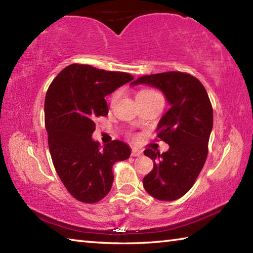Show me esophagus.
I'll return each mask as SVG.
<instances>
[{"label":"esophagus","instance_id":"34e87169","mask_svg":"<svg viewBox=\"0 0 253 253\" xmlns=\"http://www.w3.org/2000/svg\"><path fill=\"white\" fill-rule=\"evenodd\" d=\"M143 154V152L142 151H139V149H137V148H132V151H131V156H140Z\"/></svg>","mask_w":253,"mask_h":253}]
</instances>
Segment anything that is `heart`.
Listing matches in <instances>:
<instances>
[{"label": "heart", "mask_w": 253, "mask_h": 253, "mask_svg": "<svg viewBox=\"0 0 253 253\" xmlns=\"http://www.w3.org/2000/svg\"><path fill=\"white\" fill-rule=\"evenodd\" d=\"M152 93H156L155 91L153 90H148V89H144V90H140L138 93H137V96H143V95H152ZM117 95L118 93H115V95L113 96V98H111V100H115L117 98Z\"/></svg>", "instance_id": "1"}]
</instances>
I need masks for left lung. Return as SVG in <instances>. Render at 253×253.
I'll use <instances>...</instances> for the list:
<instances>
[{"mask_svg":"<svg viewBox=\"0 0 253 253\" xmlns=\"http://www.w3.org/2000/svg\"><path fill=\"white\" fill-rule=\"evenodd\" d=\"M138 84L160 89L169 105L157 125V137L169 148L162 154L153 149L144 152L154 161L152 172L143 179L144 188L160 201L177 200L193 186L207 160L212 105L203 84L179 71L144 76L130 84Z\"/></svg>","mask_w":253,"mask_h":253,"instance_id":"obj_1","label":"left lung"}]
</instances>
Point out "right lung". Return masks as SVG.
Here are the masks:
<instances>
[{"mask_svg":"<svg viewBox=\"0 0 253 253\" xmlns=\"http://www.w3.org/2000/svg\"><path fill=\"white\" fill-rule=\"evenodd\" d=\"M134 77L70 65L55 77L44 100L45 129L54 169L80 202L96 203L109 193L113 165L130 156V147L114 140L105 147L92 139L96 118L108 114L105 97Z\"/></svg>","mask_w":253,"mask_h":253,"instance_id":"add662e5","label":"right lung"}]
</instances>
